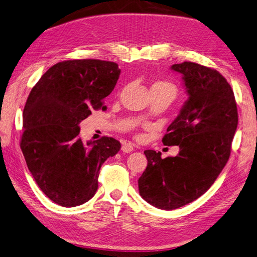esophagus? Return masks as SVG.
Masks as SVG:
<instances>
[{
  "label": "esophagus",
  "instance_id": "esophagus-1",
  "mask_svg": "<svg viewBox=\"0 0 257 257\" xmlns=\"http://www.w3.org/2000/svg\"><path fill=\"white\" fill-rule=\"evenodd\" d=\"M121 150L124 153L133 152L134 151V145H133V143H130V142H123L122 147H121Z\"/></svg>",
  "mask_w": 257,
  "mask_h": 257
}]
</instances>
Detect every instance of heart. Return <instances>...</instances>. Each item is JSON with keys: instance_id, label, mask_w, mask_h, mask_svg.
<instances>
[{"instance_id": "heart-1", "label": "heart", "mask_w": 257, "mask_h": 257, "mask_svg": "<svg viewBox=\"0 0 257 257\" xmlns=\"http://www.w3.org/2000/svg\"><path fill=\"white\" fill-rule=\"evenodd\" d=\"M152 87H168V88H171L172 91L174 92V94H175V92H176V89H175L174 85L171 84V83H169V82H157L156 84H153Z\"/></svg>"}]
</instances>
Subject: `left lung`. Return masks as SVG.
Listing matches in <instances>:
<instances>
[{
    "instance_id": "8db88e82",
    "label": "left lung",
    "mask_w": 257,
    "mask_h": 257,
    "mask_svg": "<svg viewBox=\"0 0 257 257\" xmlns=\"http://www.w3.org/2000/svg\"><path fill=\"white\" fill-rule=\"evenodd\" d=\"M171 69L182 74L188 99L162 142L180 152L162 159L161 152L146 150L148 166L138 180L142 198L164 210L187 205L210 188L230 158L238 117L233 91L217 70L189 61Z\"/></svg>"
}]
</instances>
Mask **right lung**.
Here are the masks:
<instances>
[{
  "mask_svg": "<svg viewBox=\"0 0 257 257\" xmlns=\"http://www.w3.org/2000/svg\"><path fill=\"white\" fill-rule=\"evenodd\" d=\"M120 74L118 64L97 59L59 62L28 95L23 111L21 149L44 194L62 207L84 204L95 195L105 161L121 145L110 137L83 142L79 123L104 98Z\"/></svg>",
  "mask_w": 257,
  "mask_h": 257,
  "instance_id": "obj_1",
  "label": "right lung"
}]
</instances>
